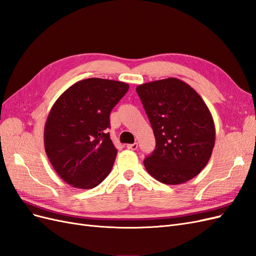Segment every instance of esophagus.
<instances>
[{"mask_svg": "<svg viewBox=\"0 0 256 256\" xmlns=\"http://www.w3.org/2000/svg\"><path fill=\"white\" fill-rule=\"evenodd\" d=\"M127 148L131 150H136L138 148V143H134V144H127Z\"/></svg>", "mask_w": 256, "mask_h": 256, "instance_id": "esophagus-1", "label": "esophagus"}]
</instances>
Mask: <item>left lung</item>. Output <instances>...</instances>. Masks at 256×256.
<instances>
[{
	"instance_id": "obj_1",
	"label": "left lung",
	"mask_w": 256,
	"mask_h": 256,
	"mask_svg": "<svg viewBox=\"0 0 256 256\" xmlns=\"http://www.w3.org/2000/svg\"><path fill=\"white\" fill-rule=\"evenodd\" d=\"M156 138V148L144 159L154 180L184 184L208 164L216 129L210 111L189 84L168 78L136 86Z\"/></svg>"
}]
</instances>
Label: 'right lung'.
<instances>
[{"instance_id":"obj_1","label":"right lung","mask_w":256,"mask_h":256,"mask_svg":"<svg viewBox=\"0 0 256 256\" xmlns=\"http://www.w3.org/2000/svg\"><path fill=\"white\" fill-rule=\"evenodd\" d=\"M127 83L90 78L62 94L44 125V150L68 184L95 188L110 174L118 154L109 132L110 113L126 94Z\"/></svg>"}]
</instances>
